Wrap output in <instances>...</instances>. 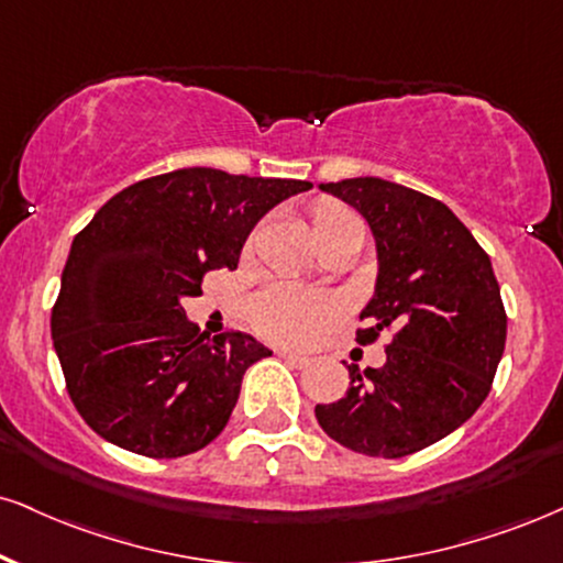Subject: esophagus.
<instances>
[{"label":"esophagus","instance_id":"obj_1","mask_svg":"<svg viewBox=\"0 0 563 563\" xmlns=\"http://www.w3.org/2000/svg\"><path fill=\"white\" fill-rule=\"evenodd\" d=\"M277 356H280L283 362L294 364V367H307V364H309V356L296 354V351H288V349H280V351H277Z\"/></svg>","mask_w":563,"mask_h":563}]
</instances>
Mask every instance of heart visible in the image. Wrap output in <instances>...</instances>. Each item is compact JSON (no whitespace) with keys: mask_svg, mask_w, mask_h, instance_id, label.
<instances>
[{"mask_svg":"<svg viewBox=\"0 0 563 563\" xmlns=\"http://www.w3.org/2000/svg\"><path fill=\"white\" fill-rule=\"evenodd\" d=\"M351 220H358V217L338 201H320L311 209L314 239L346 225ZM338 314H341V301L333 294L307 290L290 286V283H275V286L260 290L249 307V317H252L256 333L267 341L294 343V346L311 341L320 330L338 320Z\"/></svg>","mask_w":563,"mask_h":563,"instance_id":"1","label":"heart"}]
</instances>
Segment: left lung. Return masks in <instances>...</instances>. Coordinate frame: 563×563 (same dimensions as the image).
Segmentation results:
<instances>
[{
    "instance_id": "1",
    "label": "left lung",
    "mask_w": 563,
    "mask_h": 563,
    "mask_svg": "<svg viewBox=\"0 0 563 563\" xmlns=\"http://www.w3.org/2000/svg\"><path fill=\"white\" fill-rule=\"evenodd\" d=\"M369 222L375 294L362 309L372 343L393 330L385 364L358 372L320 428L346 449L401 459L438 443L479 409L506 346V311L490 256L443 201L383 178L320 183Z\"/></svg>"
}]
</instances>
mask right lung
Instances as JSON below:
<instances>
[{"instance_id": "1", "label": "right lung", "mask_w": 563, "mask_h": 563, "mask_svg": "<svg viewBox=\"0 0 563 563\" xmlns=\"http://www.w3.org/2000/svg\"><path fill=\"white\" fill-rule=\"evenodd\" d=\"M309 180L183 167L114 194L73 239L52 309L67 393L97 435L152 459L205 449L228 424L246 369L273 351L209 338L183 299L239 267L249 233Z\"/></svg>"}]
</instances>
